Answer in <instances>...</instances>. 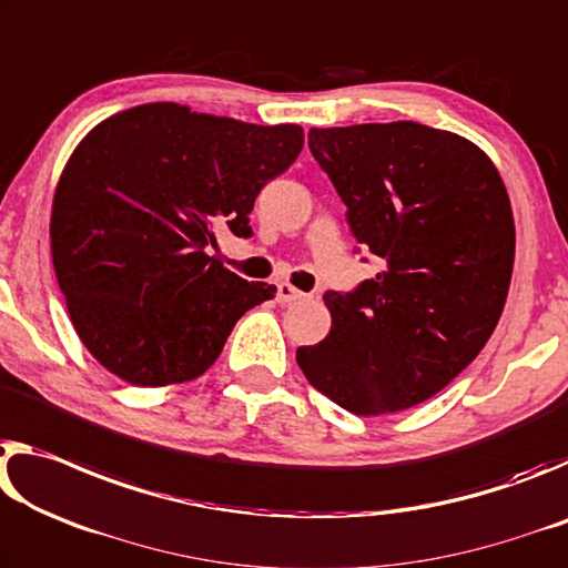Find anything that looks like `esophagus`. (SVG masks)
<instances>
[{"instance_id": "34e87169", "label": "esophagus", "mask_w": 568, "mask_h": 568, "mask_svg": "<svg viewBox=\"0 0 568 568\" xmlns=\"http://www.w3.org/2000/svg\"><path fill=\"white\" fill-rule=\"evenodd\" d=\"M302 292L300 290H294L292 284H286V282H282V284H276V302L278 304H290V302H296V300H302Z\"/></svg>"}]
</instances>
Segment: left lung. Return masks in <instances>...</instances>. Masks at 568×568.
<instances>
[{
  "label": "left lung",
  "mask_w": 568,
  "mask_h": 568,
  "mask_svg": "<svg viewBox=\"0 0 568 568\" xmlns=\"http://www.w3.org/2000/svg\"><path fill=\"white\" fill-rule=\"evenodd\" d=\"M310 151L383 272L324 294L332 329L296 362L355 415L420 405L478 357L504 312L516 254L506 185L478 145L407 120L312 128Z\"/></svg>",
  "instance_id": "8db88e82"
}]
</instances>
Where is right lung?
Masks as SVG:
<instances>
[{"instance_id": "add662e5", "label": "right lung", "mask_w": 568, "mask_h": 568, "mask_svg": "<svg viewBox=\"0 0 568 568\" xmlns=\"http://www.w3.org/2000/svg\"><path fill=\"white\" fill-rule=\"evenodd\" d=\"M300 125H254L151 102L102 120L52 203V262L68 312L102 367L138 387L206 372L276 286L206 254L216 229L254 236L248 213L302 151Z\"/></svg>"}]
</instances>
